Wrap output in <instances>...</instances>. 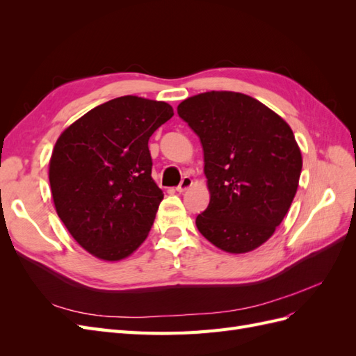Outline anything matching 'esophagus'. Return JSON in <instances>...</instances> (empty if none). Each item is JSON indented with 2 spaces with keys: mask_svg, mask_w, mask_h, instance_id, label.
<instances>
[{
  "mask_svg": "<svg viewBox=\"0 0 356 356\" xmlns=\"http://www.w3.org/2000/svg\"><path fill=\"white\" fill-rule=\"evenodd\" d=\"M193 186V179L190 178V177H184L181 179V182H179V186L177 187V191H179V193H184L187 188H190Z\"/></svg>",
  "mask_w": 356,
  "mask_h": 356,
  "instance_id": "34e87169",
  "label": "esophagus"
}]
</instances>
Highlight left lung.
<instances>
[{
  "mask_svg": "<svg viewBox=\"0 0 356 356\" xmlns=\"http://www.w3.org/2000/svg\"><path fill=\"white\" fill-rule=\"evenodd\" d=\"M178 114L203 148L211 200L199 232L220 250L250 252L282 222L297 193L301 153L288 123L251 96L207 92Z\"/></svg>",
  "mask_w": 356,
  "mask_h": 356,
  "instance_id": "left-lung-1",
  "label": "left lung"
}]
</instances>
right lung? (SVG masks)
Here are the masks:
<instances>
[{"label":"right lung","instance_id":"add662e5","mask_svg":"<svg viewBox=\"0 0 356 356\" xmlns=\"http://www.w3.org/2000/svg\"><path fill=\"white\" fill-rule=\"evenodd\" d=\"M172 115L166 102L127 95L95 106L58 138L49 165L56 212L101 260H123L147 239L163 199L148 139Z\"/></svg>","mask_w":356,"mask_h":356}]
</instances>
